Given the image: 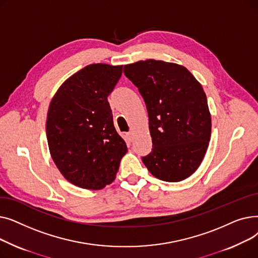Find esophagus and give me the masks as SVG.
<instances>
[{"label": "esophagus", "instance_id": "34e87169", "mask_svg": "<svg viewBox=\"0 0 258 258\" xmlns=\"http://www.w3.org/2000/svg\"><path fill=\"white\" fill-rule=\"evenodd\" d=\"M126 137H127V139H128L130 141H132V140H133V133H132V132H128V133L126 134Z\"/></svg>", "mask_w": 258, "mask_h": 258}]
</instances>
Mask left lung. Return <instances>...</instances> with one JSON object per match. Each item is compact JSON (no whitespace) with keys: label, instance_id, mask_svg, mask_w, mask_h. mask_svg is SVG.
I'll return each instance as SVG.
<instances>
[{"label":"left lung","instance_id":"8db88e82","mask_svg":"<svg viewBox=\"0 0 258 258\" xmlns=\"http://www.w3.org/2000/svg\"><path fill=\"white\" fill-rule=\"evenodd\" d=\"M144 99L153 141L142 157L154 177L185 180L199 168L209 145L211 115L206 94L185 67L146 59L124 66Z\"/></svg>","mask_w":258,"mask_h":258}]
</instances>
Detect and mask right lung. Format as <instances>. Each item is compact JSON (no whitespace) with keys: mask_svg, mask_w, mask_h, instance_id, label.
Masks as SVG:
<instances>
[{"mask_svg":"<svg viewBox=\"0 0 258 258\" xmlns=\"http://www.w3.org/2000/svg\"><path fill=\"white\" fill-rule=\"evenodd\" d=\"M123 66L92 63L68 78L47 115L51 157L70 183L98 190L111 184L127 147L115 130L107 96Z\"/></svg>","mask_w":258,"mask_h":258,"instance_id":"add662e5","label":"right lung"}]
</instances>
